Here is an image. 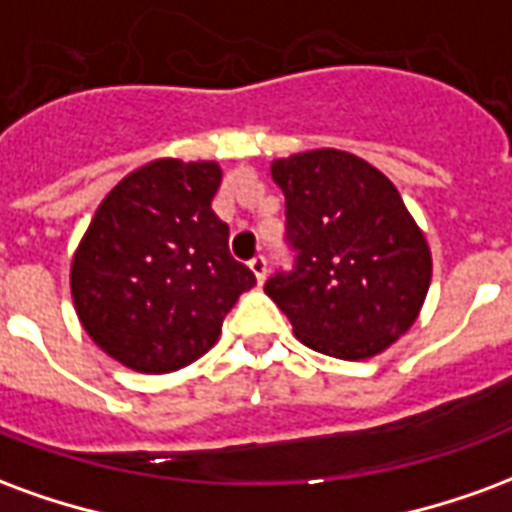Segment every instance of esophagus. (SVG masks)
Returning a JSON list of instances; mask_svg holds the SVG:
<instances>
[{"instance_id": "obj_1", "label": "esophagus", "mask_w": 512, "mask_h": 512, "mask_svg": "<svg viewBox=\"0 0 512 512\" xmlns=\"http://www.w3.org/2000/svg\"><path fill=\"white\" fill-rule=\"evenodd\" d=\"M249 268H252V274H255L257 285H263L266 282V274H268V260L263 255H257L249 260Z\"/></svg>"}]
</instances>
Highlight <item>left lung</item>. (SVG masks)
I'll return each instance as SVG.
<instances>
[{
  "mask_svg": "<svg viewBox=\"0 0 512 512\" xmlns=\"http://www.w3.org/2000/svg\"><path fill=\"white\" fill-rule=\"evenodd\" d=\"M285 194L293 271L266 293L318 354L370 359L414 326L433 274L430 246L395 183L365 158L321 147L271 164Z\"/></svg>",
  "mask_w": 512,
  "mask_h": 512,
  "instance_id": "left-lung-1",
  "label": "left lung"
}]
</instances>
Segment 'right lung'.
I'll return each instance as SVG.
<instances>
[{
	"mask_svg": "<svg viewBox=\"0 0 512 512\" xmlns=\"http://www.w3.org/2000/svg\"><path fill=\"white\" fill-rule=\"evenodd\" d=\"M216 161L156 158L109 191L71 263L76 315L93 343L136 373L200 359L255 274L230 257L213 213Z\"/></svg>",
	"mask_w": 512,
	"mask_h": 512,
	"instance_id": "right-lung-1",
	"label": "right lung"
}]
</instances>
